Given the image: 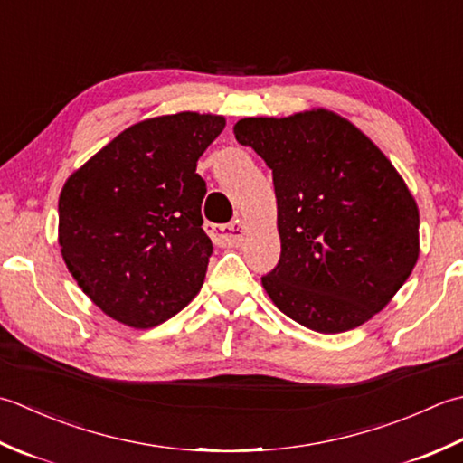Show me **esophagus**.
Instances as JSON below:
<instances>
[{"label":"esophagus","mask_w":463,"mask_h":463,"mask_svg":"<svg viewBox=\"0 0 463 463\" xmlns=\"http://www.w3.org/2000/svg\"><path fill=\"white\" fill-rule=\"evenodd\" d=\"M205 232L210 233V238L215 243L225 245V248H230V245H240L245 235H248V228H245V223L241 220H233L225 225L207 223Z\"/></svg>","instance_id":"1"}]
</instances>
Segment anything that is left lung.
Segmentation results:
<instances>
[{"label":"left lung","instance_id":"8db88e82","mask_svg":"<svg viewBox=\"0 0 463 463\" xmlns=\"http://www.w3.org/2000/svg\"><path fill=\"white\" fill-rule=\"evenodd\" d=\"M233 134L273 174L281 256L261 278L269 299L319 334L372 319L420 258V210L398 169L324 108L243 118Z\"/></svg>","mask_w":463,"mask_h":463}]
</instances>
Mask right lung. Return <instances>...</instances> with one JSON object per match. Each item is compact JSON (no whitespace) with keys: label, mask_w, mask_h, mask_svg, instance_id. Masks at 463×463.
I'll return each instance as SVG.
<instances>
[{"label":"right lung","mask_w":463,"mask_h":463,"mask_svg":"<svg viewBox=\"0 0 463 463\" xmlns=\"http://www.w3.org/2000/svg\"><path fill=\"white\" fill-rule=\"evenodd\" d=\"M223 128V116L197 111L137 121L63 184L61 258L116 322L154 327L200 294L213 248L195 167Z\"/></svg>","instance_id":"1"}]
</instances>
